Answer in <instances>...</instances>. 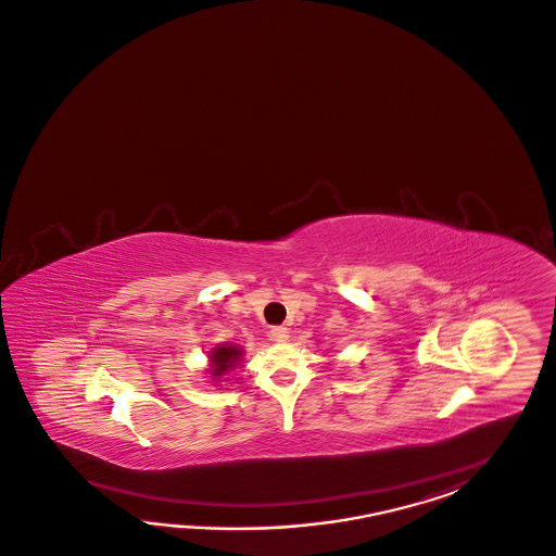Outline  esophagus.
Segmentation results:
<instances>
[{
	"label": "esophagus",
	"mask_w": 556,
	"mask_h": 556,
	"mask_svg": "<svg viewBox=\"0 0 556 556\" xmlns=\"http://www.w3.org/2000/svg\"><path fill=\"white\" fill-rule=\"evenodd\" d=\"M269 338H271L273 341H277V343H283V341L289 339V329L283 326L271 327V331H269Z\"/></svg>",
	"instance_id": "esophagus-1"
}]
</instances>
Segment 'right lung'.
Segmentation results:
<instances>
[{
    "label": "right lung",
    "instance_id": "1",
    "mask_svg": "<svg viewBox=\"0 0 556 556\" xmlns=\"http://www.w3.org/2000/svg\"><path fill=\"white\" fill-rule=\"evenodd\" d=\"M239 355H241V350H237V348H232V345H225V348H218L213 353V376H223L229 367L235 366L237 362H239Z\"/></svg>",
    "mask_w": 556,
    "mask_h": 556
}]
</instances>
